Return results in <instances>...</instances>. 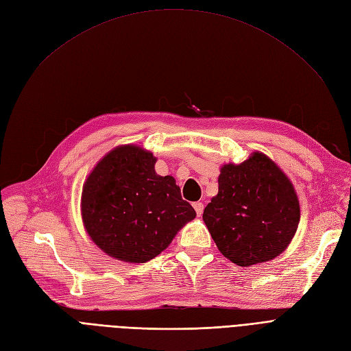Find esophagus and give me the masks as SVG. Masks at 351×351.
Here are the masks:
<instances>
[{"label":"esophagus","mask_w":351,"mask_h":351,"mask_svg":"<svg viewBox=\"0 0 351 351\" xmlns=\"http://www.w3.org/2000/svg\"><path fill=\"white\" fill-rule=\"evenodd\" d=\"M193 207L195 210V213H197V216H202L203 210H204V204L200 202H195V203H193Z\"/></svg>","instance_id":"34e87169"}]
</instances>
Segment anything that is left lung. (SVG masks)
Returning a JSON list of instances; mask_svg holds the SVG:
<instances>
[{
	"instance_id": "8db88e82",
	"label": "left lung",
	"mask_w": 351,
	"mask_h": 351,
	"mask_svg": "<svg viewBox=\"0 0 351 351\" xmlns=\"http://www.w3.org/2000/svg\"><path fill=\"white\" fill-rule=\"evenodd\" d=\"M203 220L224 258L250 266L288 247L298 229L300 202L285 173L256 151L241 164L220 168L219 193Z\"/></svg>"
}]
</instances>
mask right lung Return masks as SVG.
<instances>
[{
    "mask_svg": "<svg viewBox=\"0 0 351 351\" xmlns=\"http://www.w3.org/2000/svg\"><path fill=\"white\" fill-rule=\"evenodd\" d=\"M157 158L136 145H121L96 164L82 191V219L106 255L144 263L160 255L195 217L171 176L156 173Z\"/></svg>",
    "mask_w": 351,
    "mask_h": 351,
    "instance_id": "right-lung-1",
    "label": "right lung"
}]
</instances>
